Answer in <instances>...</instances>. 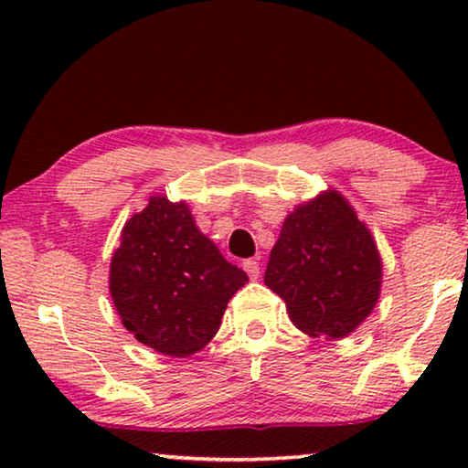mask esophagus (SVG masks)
Returning <instances> with one entry per match:
<instances>
[{"instance_id":"1","label":"esophagus","mask_w":468,"mask_h":468,"mask_svg":"<svg viewBox=\"0 0 468 468\" xmlns=\"http://www.w3.org/2000/svg\"><path fill=\"white\" fill-rule=\"evenodd\" d=\"M242 268L249 274V279H260V261L258 260H245L242 261Z\"/></svg>"}]
</instances>
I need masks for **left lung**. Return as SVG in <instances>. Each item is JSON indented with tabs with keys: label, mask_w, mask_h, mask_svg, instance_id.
Masks as SVG:
<instances>
[{
	"label": "left lung",
	"mask_w": 468,
	"mask_h": 468,
	"mask_svg": "<svg viewBox=\"0 0 468 468\" xmlns=\"http://www.w3.org/2000/svg\"><path fill=\"white\" fill-rule=\"evenodd\" d=\"M383 264L377 242L335 189L285 217L264 283L283 298L292 324L313 338L349 336L373 313Z\"/></svg>",
	"instance_id": "left-lung-1"
}]
</instances>
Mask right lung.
I'll use <instances>...</instances> for the list:
<instances>
[{"mask_svg":"<svg viewBox=\"0 0 468 468\" xmlns=\"http://www.w3.org/2000/svg\"><path fill=\"white\" fill-rule=\"evenodd\" d=\"M247 281L197 229L187 202L155 194L121 229L108 290L138 343L187 357L213 341L229 298Z\"/></svg>","mask_w":468,"mask_h":468,"instance_id":"right-lung-1","label":"right lung"}]
</instances>
